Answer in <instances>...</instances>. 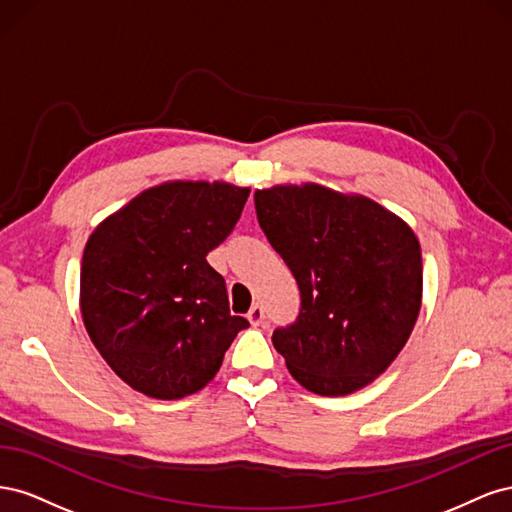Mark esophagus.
Listing matches in <instances>:
<instances>
[{
	"label": "esophagus",
	"instance_id": "esophagus-1",
	"mask_svg": "<svg viewBox=\"0 0 512 512\" xmlns=\"http://www.w3.org/2000/svg\"><path fill=\"white\" fill-rule=\"evenodd\" d=\"M247 320L252 322V327H258V324H262V320H265V309H262V305H252L250 312H247Z\"/></svg>",
	"mask_w": 512,
	"mask_h": 512
}]
</instances>
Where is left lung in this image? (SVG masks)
<instances>
[{"label":"left lung","mask_w":512,"mask_h":512,"mask_svg":"<svg viewBox=\"0 0 512 512\" xmlns=\"http://www.w3.org/2000/svg\"><path fill=\"white\" fill-rule=\"evenodd\" d=\"M258 224L301 290L273 346L292 378L324 397L374 382L421 312L423 258L412 228L365 196L316 183L256 190Z\"/></svg>","instance_id":"left-lung-1"}]
</instances>
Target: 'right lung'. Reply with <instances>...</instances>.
Returning a JSON list of instances; mask_svg holds the SVG:
<instances>
[{
    "instance_id": "add662e5",
    "label": "right lung",
    "mask_w": 512,
    "mask_h": 512,
    "mask_svg": "<svg viewBox=\"0 0 512 512\" xmlns=\"http://www.w3.org/2000/svg\"><path fill=\"white\" fill-rule=\"evenodd\" d=\"M247 188L170 181L106 218L85 245L81 314L91 342L134 391L181 399L218 374L250 327L232 316L207 254L241 218Z\"/></svg>"
}]
</instances>
